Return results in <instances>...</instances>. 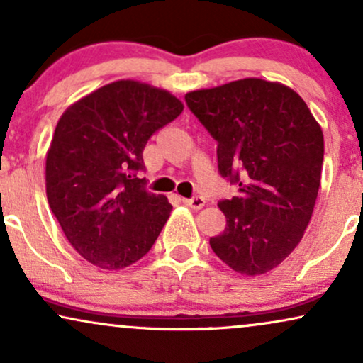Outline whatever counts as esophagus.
Returning <instances> with one entry per match:
<instances>
[{
    "instance_id": "obj_1",
    "label": "esophagus",
    "mask_w": 363,
    "mask_h": 363,
    "mask_svg": "<svg viewBox=\"0 0 363 363\" xmlns=\"http://www.w3.org/2000/svg\"><path fill=\"white\" fill-rule=\"evenodd\" d=\"M182 203H184L187 208L197 211V209H203L204 199H203V197H191V199H187V197H184V199H182Z\"/></svg>"
}]
</instances>
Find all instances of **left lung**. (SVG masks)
Here are the masks:
<instances>
[{
    "label": "left lung",
    "instance_id": "8db88e82",
    "mask_svg": "<svg viewBox=\"0 0 363 363\" xmlns=\"http://www.w3.org/2000/svg\"><path fill=\"white\" fill-rule=\"evenodd\" d=\"M218 140V169L238 182L219 203L226 216L209 245L246 277L272 272L301 241L323 166V132L305 100L279 82L241 79L186 94Z\"/></svg>",
    "mask_w": 363,
    "mask_h": 363
}]
</instances>
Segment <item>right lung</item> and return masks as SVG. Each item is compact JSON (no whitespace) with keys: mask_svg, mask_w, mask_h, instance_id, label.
I'll list each match as a JSON object with an SVG mask.
<instances>
[{"mask_svg":"<svg viewBox=\"0 0 363 363\" xmlns=\"http://www.w3.org/2000/svg\"><path fill=\"white\" fill-rule=\"evenodd\" d=\"M171 91L137 80L107 84L62 113L47 152L52 213L82 258L105 272L134 264L171 216L166 196L145 189V144L181 116Z\"/></svg>","mask_w":363,"mask_h":363,"instance_id":"obj_1","label":"right lung"}]
</instances>
